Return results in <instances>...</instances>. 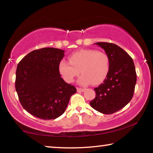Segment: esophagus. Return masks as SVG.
Wrapping results in <instances>:
<instances>
[{
	"label": "esophagus",
	"mask_w": 153,
	"mask_h": 153,
	"mask_svg": "<svg viewBox=\"0 0 153 153\" xmlns=\"http://www.w3.org/2000/svg\"><path fill=\"white\" fill-rule=\"evenodd\" d=\"M85 90L84 88H77V91L78 92H83Z\"/></svg>",
	"instance_id": "obj_1"
}]
</instances>
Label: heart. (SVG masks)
I'll use <instances>...</instances> for the list:
<instances>
[{"instance_id": "1", "label": "heart", "mask_w": 153, "mask_h": 153, "mask_svg": "<svg viewBox=\"0 0 153 153\" xmlns=\"http://www.w3.org/2000/svg\"><path fill=\"white\" fill-rule=\"evenodd\" d=\"M69 59L59 64V73L67 82H74L80 72L79 84L98 85L104 81L109 71V59L104 52L82 49L72 53Z\"/></svg>"}]
</instances>
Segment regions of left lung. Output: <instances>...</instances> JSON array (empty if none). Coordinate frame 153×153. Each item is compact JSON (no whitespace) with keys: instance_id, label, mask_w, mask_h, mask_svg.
<instances>
[{"instance_id":"1","label":"left lung","mask_w":153,"mask_h":153,"mask_svg":"<svg viewBox=\"0 0 153 153\" xmlns=\"http://www.w3.org/2000/svg\"><path fill=\"white\" fill-rule=\"evenodd\" d=\"M109 59V71L102 84L95 88L96 97L90 102L98 112L112 114L128 105L133 97L136 73L133 59L113 43L97 42Z\"/></svg>"}]
</instances>
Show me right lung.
Masks as SVG:
<instances>
[{"label": "right lung", "mask_w": 153, "mask_h": 153, "mask_svg": "<svg viewBox=\"0 0 153 153\" xmlns=\"http://www.w3.org/2000/svg\"><path fill=\"white\" fill-rule=\"evenodd\" d=\"M63 50L43 48L30 52L17 65L15 90L21 105L35 117L55 120L63 114L76 88L61 77Z\"/></svg>", "instance_id": "1"}]
</instances>
